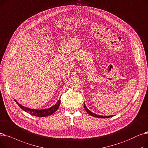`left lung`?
Returning a JSON list of instances; mask_svg holds the SVG:
<instances>
[{
	"instance_id": "1",
	"label": "left lung",
	"mask_w": 148,
	"mask_h": 148,
	"mask_svg": "<svg viewBox=\"0 0 148 148\" xmlns=\"http://www.w3.org/2000/svg\"><path fill=\"white\" fill-rule=\"evenodd\" d=\"M84 108H85V110H86V111H87V113H88L89 115L91 116L96 117H97V118H108V117H112V116H101V115L96 114L94 113V112H91V111H90V110L87 108V107L86 106L85 103H84Z\"/></svg>"
}]
</instances>
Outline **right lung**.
Wrapping results in <instances>:
<instances>
[{"mask_svg": "<svg viewBox=\"0 0 148 148\" xmlns=\"http://www.w3.org/2000/svg\"><path fill=\"white\" fill-rule=\"evenodd\" d=\"M14 101L16 103L18 104L19 107L21 109H22L25 112H27V113H29L32 116H37V117H46V116H51L53 113V112H55L58 110V108L60 107V105L61 103V100L60 99V100H58L57 103L50 108H46V109H43V110H37V109H31L29 108L23 107V105L20 104L16 99H14Z\"/></svg>", "mask_w": 148, "mask_h": 148, "instance_id": "1", "label": "right lung"}]
</instances>
